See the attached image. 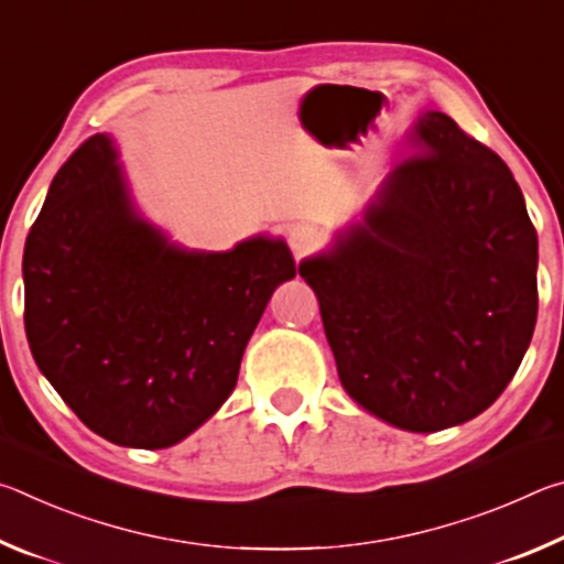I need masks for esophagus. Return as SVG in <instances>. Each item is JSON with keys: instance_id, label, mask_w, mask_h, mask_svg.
Here are the masks:
<instances>
[{"instance_id": "34e87169", "label": "esophagus", "mask_w": 564, "mask_h": 564, "mask_svg": "<svg viewBox=\"0 0 564 564\" xmlns=\"http://www.w3.org/2000/svg\"><path fill=\"white\" fill-rule=\"evenodd\" d=\"M289 246H291L295 259H303V256H308L313 248L318 246V231L313 226H305V224L293 226L289 231Z\"/></svg>"}]
</instances>
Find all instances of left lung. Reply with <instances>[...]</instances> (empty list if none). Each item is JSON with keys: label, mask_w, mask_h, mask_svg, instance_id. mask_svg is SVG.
Masks as SVG:
<instances>
[{"label": "left lung", "mask_w": 564, "mask_h": 564, "mask_svg": "<svg viewBox=\"0 0 564 564\" xmlns=\"http://www.w3.org/2000/svg\"><path fill=\"white\" fill-rule=\"evenodd\" d=\"M358 224L299 265L346 393L413 433L488 410L538 321V234L508 164L443 111Z\"/></svg>", "instance_id": "1"}]
</instances>
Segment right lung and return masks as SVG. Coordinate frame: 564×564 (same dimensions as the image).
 Returning <instances> with one entry per match:
<instances>
[{
	"mask_svg": "<svg viewBox=\"0 0 564 564\" xmlns=\"http://www.w3.org/2000/svg\"><path fill=\"white\" fill-rule=\"evenodd\" d=\"M97 133L54 176L24 246L32 356L76 417L109 443L176 445L236 388L265 303L295 275L281 238L188 251L133 206Z\"/></svg>",
	"mask_w": 564,
	"mask_h": 564,
	"instance_id": "right-lung-1",
	"label": "right lung"
}]
</instances>
